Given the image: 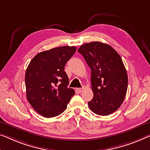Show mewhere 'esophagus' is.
Returning <instances> with one entry per match:
<instances>
[{
  "label": "esophagus",
  "instance_id": "obj_1",
  "mask_svg": "<svg viewBox=\"0 0 150 150\" xmlns=\"http://www.w3.org/2000/svg\"><path fill=\"white\" fill-rule=\"evenodd\" d=\"M76 90H77L79 93H81V92H82L84 90V88H77V89H76Z\"/></svg>",
  "mask_w": 150,
  "mask_h": 150
}]
</instances>
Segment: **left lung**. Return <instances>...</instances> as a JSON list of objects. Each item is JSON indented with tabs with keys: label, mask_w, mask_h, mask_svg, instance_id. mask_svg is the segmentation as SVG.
<instances>
[{
	"label": "left lung",
	"mask_w": 150,
	"mask_h": 150,
	"mask_svg": "<svg viewBox=\"0 0 150 150\" xmlns=\"http://www.w3.org/2000/svg\"><path fill=\"white\" fill-rule=\"evenodd\" d=\"M91 69L93 99L88 102L95 114L107 116L121 106L126 96L128 76L121 57L108 44H84L78 49Z\"/></svg>",
	"instance_id": "left-lung-1"
}]
</instances>
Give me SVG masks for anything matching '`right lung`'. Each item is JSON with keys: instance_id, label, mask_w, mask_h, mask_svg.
<instances>
[{"instance_id": "add662e5", "label": "right lung", "mask_w": 150, "mask_h": 150, "mask_svg": "<svg viewBox=\"0 0 150 150\" xmlns=\"http://www.w3.org/2000/svg\"><path fill=\"white\" fill-rule=\"evenodd\" d=\"M76 50L74 46H61L43 51L33 58L27 68V98L44 117L61 115L75 94L74 89L67 87L69 78L64 70Z\"/></svg>"}]
</instances>
